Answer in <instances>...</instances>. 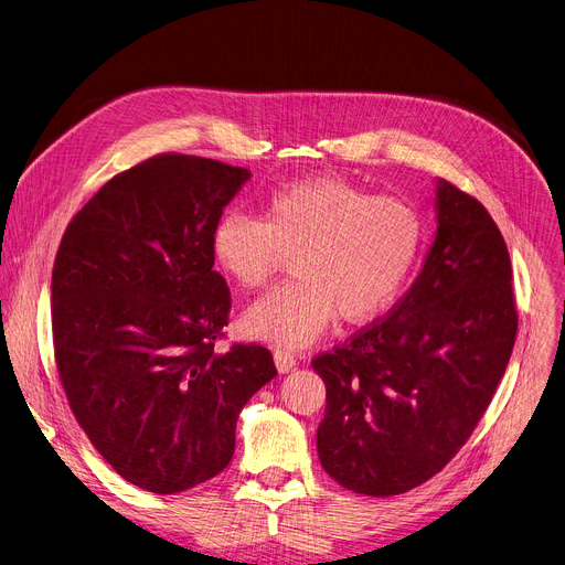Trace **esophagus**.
I'll use <instances>...</instances> for the list:
<instances>
[{
	"instance_id": "34e87169",
	"label": "esophagus",
	"mask_w": 565,
	"mask_h": 565,
	"mask_svg": "<svg viewBox=\"0 0 565 565\" xmlns=\"http://www.w3.org/2000/svg\"><path fill=\"white\" fill-rule=\"evenodd\" d=\"M275 365H277V370H279L281 374H286V372H290V370L297 365V361H295L292 353L277 349V351H275Z\"/></svg>"
}]
</instances>
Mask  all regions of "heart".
<instances>
[{
	"label": "heart",
	"instance_id": "obj_1",
	"mask_svg": "<svg viewBox=\"0 0 565 565\" xmlns=\"http://www.w3.org/2000/svg\"><path fill=\"white\" fill-rule=\"evenodd\" d=\"M422 243L424 218L413 202L335 175L279 186L262 200V218L227 212L212 230L216 266L245 290L268 286L292 254L295 279L243 316L252 338L288 349L318 340L335 316L365 324L385 313Z\"/></svg>",
	"mask_w": 565,
	"mask_h": 565
}]
</instances>
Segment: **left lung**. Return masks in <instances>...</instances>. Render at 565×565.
<instances>
[{"mask_svg":"<svg viewBox=\"0 0 565 565\" xmlns=\"http://www.w3.org/2000/svg\"><path fill=\"white\" fill-rule=\"evenodd\" d=\"M437 236L390 313L318 353L324 471L374 498L428 482L469 441L516 342L504 238L484 204L437 182Z\"/></svg>","mask_w":565,"mask_h":565,"instance_id":"obj_1","label":"left lung"}]
</instances>
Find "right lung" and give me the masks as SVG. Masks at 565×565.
<instances>
[{"mask_svg": "<svg viewBox=\"0 0 565 565\" xmlns=\"http://www.w3.org/2000/svg\"><path fill=\"white\" fill-rule=\"evenodd\" d=\"M247 178L160 152L100 186L56 254L51 327L72 413L108 465L152 493L218 476L241 407L277 376L262 344L214 349L232 292L212 230Z\"/></svg>", "mask_w": 565, "mask_h": 565, "instance_id": "1", "label": "right lung"}]
</instances>
